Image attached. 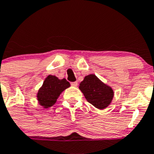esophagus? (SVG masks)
<instances>
[{
  "mask_svg": "<svg viewBox=\"0 0 154 154\" xmlns=\"http://www.w3.org/2000/svg\"><path fill=\"white\" fill-rule=\"evenodd\" d=\"M70 84H71V86H73V87H77V81H74V82H71V83H70Z\"/></svg>",
  "mask_w": 154,
  "mask_h": 154,
  "instance_id": "obj_1",
  "label": "esophagus"
}]
</instances>
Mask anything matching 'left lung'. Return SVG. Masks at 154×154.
Here are the masks:
<instances>
[{"instance_id": "obj_1", "label": "left lung", "mask_w": 154, "mask_h": 154, "mask_svg": "<svg viewBox=\"0 0 154 154\" xmlns=\"http://www.w3.org/2000/svg\"><path fill=\"white\" fill-rule=\"evenodd\" d=\"M79 88L87 100L98 109H104L111 103L113 97V90L94 74L86 76L80 84Z\"/></svg>"}]
</instances>
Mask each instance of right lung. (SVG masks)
I'll return each mask as SVG.
<instances>
[{
	"label": "right lung",
	"instance_id": "add662e5",
	"mask_svg": "<svg viewBox=\"0 0 154 154\" xmlns=\"http://www.w3.org/2000/svg\"><path fill=\"white\" fill-rule=\"evenodd\" d=\"M70 83L65 78L59 80L57 77L49 75L44 81L37 93V100L44 108H48L56 103L61 92L70 87Z\"/></svg>",
	"mask_w": 154,
	"mask_h": 154
}]
</instances>
